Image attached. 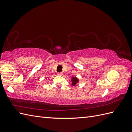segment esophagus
<instances>
[{"mask_svg": "<svg viewBox=\"0 0 132 132\" xmlns=\"http://www.w3.org/2000/svg\"><path fill=\"white\" fill-rule=\"evenodd\" d=\"M58 75H63V73L62 72H59V73H58Z\"/></svg>", "mask_w": 132, "mask_h": 132, "instance_id": "esophagus-1", "label": "esophagus"}]
</instances>
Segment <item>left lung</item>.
<instances>
[{"label":"left lung","instance_id":"obj_1","mask_svg":"<svg viewBox=\"0 0 132 132\" xmlns=\"http://www.w3.org/2000/svg\"><path fill=\"white\" fill-rule=\"evenodd\" d=\"M78 82V79L75 77H73L72 78V85H75L76 82Z\"/></svg>","mask_w":132,"mask_h":132}]
</instances>
